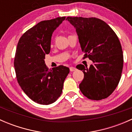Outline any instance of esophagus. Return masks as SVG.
<instances>
[{
	"mask_svg": "<svg viewBox=\"0 0 132 132\" xmlns=\"http://www.w3.org/2000/svg\"><path fill=\"white\" fill-rule=\"evenodd\" d=\"M70 71H75L76 68L75 67H73V66H71V67H70Z\"/></svg>",
	"mask_w": 132,
	"mask_h": 132,
	"instance_id": "34e87169",
	"label": "esophagus"
}]
</instances>
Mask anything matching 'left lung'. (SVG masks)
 <instances>
[{"mask_svg": "<svg viewBox=\"0 0 132 132\" xmlns=\"http://www.w3.org/2000/svg\"><path fill=\"white\" fill-rule=\"evenodd\" d=\"M75 27L83 52L93 64L87 68L78 64L77 68L84 74L79 85L82 94L93 100L105 99L114 92L121 77L123 54L115 32L99 18L68 16Z\"/></svg>", "mask_w": 132, "mask_h": 132, "instance_id": "left-lung-1", "label": "left lung"}]
</instances>
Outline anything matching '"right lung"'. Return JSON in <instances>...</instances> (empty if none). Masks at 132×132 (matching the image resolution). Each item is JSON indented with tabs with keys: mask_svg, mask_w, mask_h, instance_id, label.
<instances>
[{
	"mask_svg": "<svg viewBox=\"0 0 132 132\" xmlns=\"http://www.w3.org/2000/svg\"><path fill=\"white\" fill-rule=\"evenodd\" d=\"M65 18L41 21L27 30L17 45L14 66L18 83L29 98L39 104H51L58 99L70 72L62 65L48 70L44 61L50 53L53 32Z\"/></svg>",
	"mask_w": 132,
	"mask_h": 132,
	"instance_id": "1",
	"label": "right lung"
}]
</instances>
